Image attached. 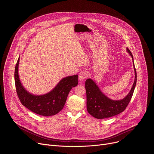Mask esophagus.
Segmentation results:
<instances>
[{
    "label": "esophagus",
    "mask_w": 154,
    "mask_h": 154,
    "mask_svg": "<svg viewBox=\"0 0 154 154\" xmlns=\"http://www.w3.org/2000/svg\"><path fill=\"white\" fill-rule=\"evenodd\" d=\"M88 75V74L87 71H82L80 72L79 75V78L80 80H83L84 79H85L86 78H87Z\"/></svg>",
    "instance_id": "34e87169"
}]
</instances>
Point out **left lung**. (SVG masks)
<instances>
[{"label": "left lung", "mask_w": 154, "mask_h": 154, "mask_svg": "<svg viewBox=\"0 0 154 154\" xmlns=\"http://www.w3.org/2000/svg\"><path fill=\"white\" fill-rule=\"evenodd\" d=\"M127 51L134 61L132 54L128 48H127ZM134 66L135 74L134 83L127 96L121 100H114L108 98L101 92L96 83L92 79H88L85 82L88 112L97 119H104L114 116L124 111L133 96L137 84V71L134 62Z\"/></svg>", "instance_id": "1"}]
</instances>
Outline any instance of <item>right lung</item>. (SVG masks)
I'll return each mask as SVG.
<instances>
[{
  "label": "right lung",
  "mask_w": 154,
  "mask_h": 154,
  "mask_svg": "<svg viewBox=\"0 0 154 154\" xmlns=\"http://www.w3.org/2000/svg\"><path fill=\"white\" fill-rule=\"evenodd\" d=\"M19 58L14 71V81L17 96L24 106L33 113L45 116H50L60 112L66 101L68 94L78 84V75L63 78L51 92L41 96H35L27 91L22 85L18 75Z\"/></svg>",
  "instance_id": "right-lung-1"
}]
</instances>
